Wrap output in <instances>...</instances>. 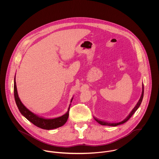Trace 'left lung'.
<instances>
[{"instance_id":"left-lung-1","label":"left lung","mask_w":159,"mask_h":159,"mask_svg":"<svg viewBox=\"0 0 159 159\" xmlns=\"http://www.w3.org/2000/svg\"><path fill=\"white\" fill-rule=\"evenodd\" d=\"M143 95H144V85L143 84H142V93H141V95L140 97V98L139 100H138V103H136L135 107L134 108V109L132 110V111L129 113V114L128 115V116H127V117L124 119L122 121H120V122H107V121H105V120H100L95 117H93L94 119L100 124L102 125H108V126H117V125H120V124H122L125 122H126L135 113L136 110H138V108L139 107L141 102H142V100H143Z\"/></svg>"}]
</instances>
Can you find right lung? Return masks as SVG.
I'll list each match as a JSON object with an SVG mask.
<instances>
[{"label": "right lung", "instance_id": "obj_1", "mask_svg": "<svg viewBox=\"0 0 159 159\" xmlns=\"http://www.w3.org/2000/svg\"><path fill=\"white\" fill-rule=\"evenodd\" d=\"M14 96L16 105L20 111V113L24 116L28 120L32 122L33 124L36 125L38 127H40L45 130H52L60 127L64 125L68 119L69 115V109L70 107V104L68 108V111L66 113L62 116L52 118V119H46L44 117L39 116L33 113L29 110H28L24 105L21 101L20 100L16 84V76H15L14 78ZM73 97L71 99V102H72Z\"/></svg>", "mask_w": 159, "mask_h": 159}]
</instances>
